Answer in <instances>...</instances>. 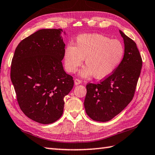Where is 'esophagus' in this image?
Returning a JSON list of instances; mask_svg holds the SVG:
<instances>
[{"label": "esophagus", "instance_id": "34e87169", "mask_svg": "<svg viewBox=\"0 0 155 155\" xmlns=\"http://www.w3.org/2000/svg\"><path fill=\"white\" fill-rule=\"evenodd\" d=\"M81 83H82V82H81V80L77 79V78H76V79H74V84H75V85H80V84H81Z\"/></svg>", "mask_w": 155, "mask_h": 155}]
</instances>
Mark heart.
<instances>
[{"mask_svg":"<svg viewBox=\"0 0 155 155\" xmlns=\"http://www.w3.org/2000/svg\"><path fill=\"white\" fill-rule=\"evenodd\" d=\"M124 47L119 41L110 39L100 34H85L77 38L74 46L69 44L64 52V64L66 71L74 73L82 65L81 77L94 75L98 79L110 75L121 61Z\"/></svg>","mask_w":155,"mask_h":155,"instance_id":"heart-1","label":"heart"}]
</instances>
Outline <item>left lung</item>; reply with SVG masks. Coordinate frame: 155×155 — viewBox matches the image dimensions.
<instances>
[{"label": "left lung", "mask_w": 155, "mask_h": 155, "mask_svg": "<svg viewBox=\"0 0 155 155\" xmlns=\"http://www.w3.org/2000/svg\"><path fill=\"white\" fill-rule=\"evenodd\" d=\"M125 45L119 66L100 84L89 83L84 106L93 120L106 122L119 114L133 99L142 60L135 42L119 30Z\"/></svg>", "instance_id": "left-lung-1"}]
</instances>
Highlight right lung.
Masks as SVG:
<instances>
[{
    "label": "right lung",
    "mask_w": 155,
    "mask_h": 155,
    "mask_svg": "<svg viewBox=\"0 0 155 155\" xmlns=\"http://www.w3.org/2000/svg\"><path fill=\"white\" fill-rule=\"evenodd\" d=\"M61 29H42L16 47L11 79L22 112L35 121L50 124L63 114L64 98L74 86L61 60L65 44Z\"/></svg>",
    "instance_id": "1"
}]
</instances>
